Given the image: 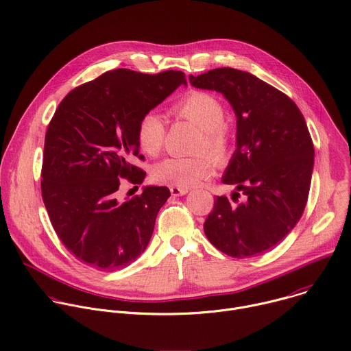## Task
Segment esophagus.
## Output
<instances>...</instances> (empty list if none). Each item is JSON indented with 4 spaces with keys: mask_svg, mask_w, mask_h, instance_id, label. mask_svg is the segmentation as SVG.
Returning a JSON list of instances; mask_svg holds the SVG:
<instances>
[{
    "mask_svg": "<svg viewBox=\"0 0 351 351\" xmlns=\"http://www.w3.org/2000/svg\"><path fill=\"white\" fill-rule=\"evenodd\" d=\"M171 194L173 197H179V195H184L189 193V189H183V187H175V186H171Z\"/></svg>",
    "mask_w": 351,
    "mask_h": 351,
    "instance_id": "34e87169",
    "label": "esophagus"
}]
</instances>
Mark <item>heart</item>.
<instances>
[{"mask_svg":"<svg viewBox=\"0 0 351 351\" xmlns=\"http://www.w3.org/2000/svg\"><path fill=\"white\" fill-rule=\"evenodd\" d=\"M171 114L198 128L193 146L197 154L165 158L153 168L152 176L157 183L187 189L212 173V161L202 152L217 161H223L228 156L231 134L223 124L226 108L216 95L190 90L171 107ZM167 124L160 112L150 110L142 115L136 128V139L143 153L157 156L162 149Z\"/></svg>","mask_w":351,"mask_h":351,"instance_id":"1","label":"heart"}]
</instances>
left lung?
I'll use <instances>...</instances> for the list:
<instances>
[{
	"instance_id": "1",
	"label": "left lung",
	"mask_w": 351,
	"mask_h": 351,
	"mask_svg": "<svg viewBox=\"0 0 351 351\" xmlns=\"http://www.w3.org/2000/svg\"><path fill=\"white\" fill-rule=\"evenodd\" d=\"M195 88L223 93L237 115V150L221 178L236 187L216 197L204 223L206 239L223 254L251 258L274 248L304 210L314 146L295 101L251 73L231 67L190 75Z\"/></svg>"
}]
</instances>
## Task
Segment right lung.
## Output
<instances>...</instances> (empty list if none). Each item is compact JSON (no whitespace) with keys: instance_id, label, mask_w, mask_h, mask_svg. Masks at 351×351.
<instances>
[{"instance_id":"right-lung-1","label":"right lung","mask_w":351,"mask_h":351,"mask_svg":"<svg viewBox=\"0 0 351 351\" xmlns=\"http://www.w3.org/2000/svg\"><path fill=\"white\" fill-rule=\"evenodd\" d=\"M182 71L143 74L106 71L70 90L48 125L41 193L63 245L97 270H119L145 252L168 187L147 186L141 195L117 199L120 179L141 184L146 172L136 128L142 115L179 85Z\"/></svg>"}]
</instances>
